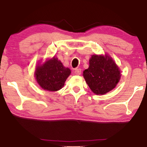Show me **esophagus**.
I'll return each instance as SVG.
<instances>
[{
  "label": "esophagus",
  "mask_w": 147,
  "mask_h": 147,
  "mask_svg": "<svg viewBox=\"0 0 147 147\" xmlns=\"http://www.w3.org/2000/svg\"><path fill=\"white\" fill-rule=\"evenodd\" d=\"M75 73L77 75H80L81 73V70L80 69V68H76L75 70Z\"/></svg>",
  "instance_id": "34e87169"
}]
</instances>
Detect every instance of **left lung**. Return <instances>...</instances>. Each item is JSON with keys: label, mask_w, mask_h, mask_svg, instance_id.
<instances>
[{"label": "left lung", "mask_w": 147, "mask_h": 147, "mask_svg": "<svg viewBox=\"0 0 147 147\" xmlns=\"http://www.w3.org/2000/svg\"><path fill=\"white\" fill-rule=\"evenodd\" d=\"M87 84L94 94H105L114 89L119 81L120 70L108 55H92L90 66L83 71Z\"/></svg>", "instance_id": "left-lung-1"}]
</instances>
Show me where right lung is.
Listing matches in <instances>:
<instances>
[{
	"label": "right lung",
	"instance_id": "right-lung-1",
	"mask_svg": "<svg viewBox=\"0 0 147 147\" xmlns=\"http://www.w3.org/2000/svg\"><path fill=\"white\" fill-rule=\"evenodd\" d=\"M70 72L69 68L64 67L62 62L53 57L42 65L37 66L35 77L42 89L55 92L62 88Z\"/></svg>",
	"mask_w": 147,
	"mask_h": 147
}]
</instances>
